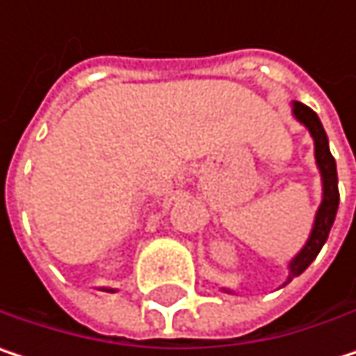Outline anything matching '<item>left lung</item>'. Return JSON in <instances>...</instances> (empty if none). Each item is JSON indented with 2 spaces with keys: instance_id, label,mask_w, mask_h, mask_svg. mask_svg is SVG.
Here are the masks:
<instances>
[{
  "instance_id": "1",
  "label": "left lung",
  "mask_w": 356,
  "mask_h": 356,
  "mask_svg": "<svg viewBox=\"0 0 356 356\" xmlns=\"http://www.w3.org/2000/svg\"><path fill=\"white\" fill-rule=\"evenodd\" d=\"M291 111H293V117L301 125H305L309 136L314 138V156H316V165H318V171H320L321 177V202L318 206V212H316V218H314V225H312V231H309V237H307L305 245L299 249V253L289 261V276H286L284 284H289L293 278L303 274L312 266V261L318 257L323 243L327 241V235H330V229L334 225L338 204H340L336 161H334V156L330 152L327 136H325V129L321 125L318 113L312 111L303 103H297V101H293ZM220 291L233 293L231 289H220Z\"/></svg>"
}]
</instances>
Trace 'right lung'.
Segmentation results:
<instances>
[{
  "label": "right lung",
  "mask_w": 356,
  "mask_h": 356,
  "mask_svg": "<svg viewBox=\"0 0 356 356\" xmlns=\"http://www.w3.org/2000/svg\"><path fill=\"white\" fill-rule=\"evenodd\" d=\"M101 291H105V293H115L113 289H101Z\"/></svg>",
  "instance_id": "right-lung-1"
}]
</instances>
